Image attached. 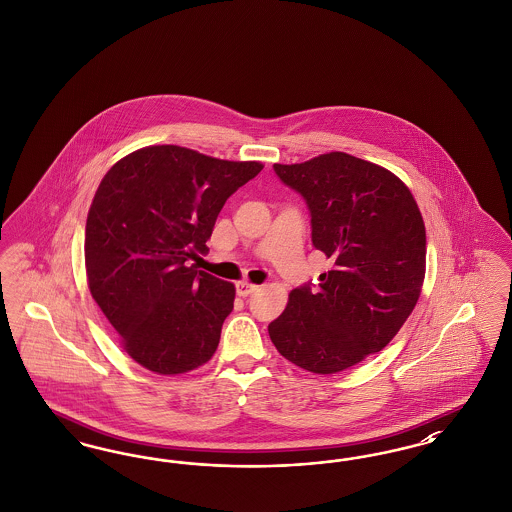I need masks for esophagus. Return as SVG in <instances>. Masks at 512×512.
Instances as JSON below:
<instances>
[{"mask_svg": "<svg viewBox=\"0 0 512 512\" xmlns=\"http://www.w3.org/2000/svg\"><path fill=\"white\" fill-rule=\"evenodd\" d=\"M253 291H257V286L249 284L246 280H242V282H238V284H236V293H238L240 297H247V295H251Z\"/></svg>", "mask_w": 512, "mask_h": 512, "instance_id": "obj_1", "label": "esophagus"}]
</instances>
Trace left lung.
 Here are the masks:
<instances>
[{"label": "left lung", "instance_id": "obj_1", "mask_svg": "<svg viewBox=\"0 0 512 512\" xmlns=\"http://www.w3.org/2000/svg\"><path fill=\"white\" fill-rule=\"evenodd\" d=\"M310 211L312 246L331 270L289 293L268 324L278 352L299 368L328 375L389 345L425 280L427 236L408 186L385 167L329 152L305 164H274Z\"/></svg>", "mask_w": 512, "mask_h": 512}]
</instances>
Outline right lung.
<instances>
[{
    "mask_svg": "<svg viewBox=\"0 0 512 512\" xmlns=\"http://www.w3.org/2000/svg\"><path fill=\"white\" fill-rule=\"evenodd\" d=\"M263 169L183 146H146L114 165L85 225L89 289L143 368L177 375L215 354L236 289L190 261L226 200Z\"/></svg>",
    "mask_w": 512,
    "mask_h": 512,
    "instance_id": "add662e5",
    "label": "right lung"
}]
</instances>
